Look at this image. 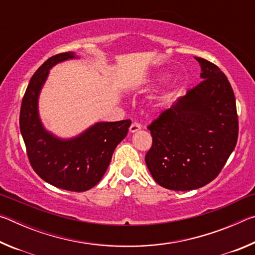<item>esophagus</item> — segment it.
<instances>
[{"mask_svg": "<svg viewBox=\"0 0 255 255\" xmlns=\"http://www.w3.org/2000/svg\"><path fill=\"white\" fill-rule=\"evenodd\" d=\"M141 129V126L139 124H137V123H132L131 124V126L129 127V132H131V133H133V132H136V131H138V130H140Z\"/></svg>", "mask_w": 255, "mask_h": 255, "instance_id": "obj_1", "label": "esophagus"}]
</instances>
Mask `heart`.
<instances>
[{"instance_id": "1", "label": "heart", "mask_w": 255, "mask_h": 255, "mask_svg": "<svg viewBox=\"0 0 255 255\" xmlns=\"http://www.w3.org/2000/svg\"><path fill=\"white\" fill-rule=\"evenodd\" d=\"M159 107H162V106H161V105H158V108H159Z\"/></svg>"}]
</instances>
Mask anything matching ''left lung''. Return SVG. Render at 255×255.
<instances>
[{"label":"left lung","mask_w":255,"mask_h":255,"mask_svg":"<svg viewBox=\"0 0 255 255\" xmlns=\"http://www.w3.org/2000/svg\"><path fill=\"white\" fill-rule=\"evenodd\" d=\"M195 58L202 81L148 126L153 144L146 165L159 185L175 191L211 182L239 136L235 97L227 77L215 64Z\"/></svg>","instance_id":"left-lung-1"}]
</instances>
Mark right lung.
I'll return each mask as SVG.
<instances>
[{
    "label": "right lung",
    "mask_w": 255,
    "mask_h": 255,
    "mask_svg": "<svg viewBox=\"0 0 255 255\" xmlns=\"http://www.w3.org/2000/svg\"><path fill=\"white\" fill-rule=\"evenodd\" d=\"M73 58L77 56L72 51L55 55L34 73L21 105L20 130L34 172L54 187L80 192L100 182L131 122L97 123L72 138H59L47 130L38 110L39 94L50 68Z\"/></svg>",
    "instance_id": "add662e5"
}]
</instances>
